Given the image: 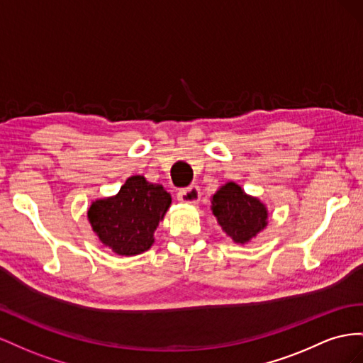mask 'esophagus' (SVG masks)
<instances>
[{
    "mask_svg": "<svg viewBox=\"0 0 363 363\" xmlns=\"http://www.w3.org/2000/svg\"><path fill=\"white\" fill-rule=\"evenodd\" d=\"M178 199L184 203H190V205H196L201 199V190L198 185H191V187L181 190L178 193Z\"/></svg>",
    "mask_w": 363,
    "mask_h": 363,
    "instance_id": "obj_1",
    "label": "esophagus"
}]
</instances>
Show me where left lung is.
<instances>
[{"label": "left lung", "instance_id": "1", "mask_svg": "<svg viewBox=\"0 0 363 363\" xmlns=\"http://www.w3.org/2000/svg\"><path fill=\"white\" fill-rule=\"evenodd\" d=\"M217 223L235 243H246L267 225V210L263 202L246 194L240 185L226 182L211 199Z\"/></svg>", "mask_w": 363, "mask_h": 363}]
</instances>
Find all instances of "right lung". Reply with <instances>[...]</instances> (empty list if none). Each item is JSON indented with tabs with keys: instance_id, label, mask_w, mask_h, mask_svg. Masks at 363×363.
<instances>
[{
	"instance_id": "1",
	"label": "right lung",
	"mask_w": 363,
	"mask_h": 363,
	"mask_svg": "<svg viewBox=\"0 0 363 363\" xmlns=\"http://www.w3.org/2000/svg\"><path fill=\"white\" fill-rule=\"evenodd\" d=\"M172 203L160 184L130 176L120 191L91 203L88 219L100 242L118 255H138L153 245V233Z\"/></svg>"
}]
</instances>
